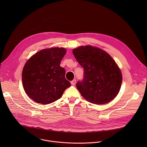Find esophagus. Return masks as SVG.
Instances as JSON below:
<instances>
[{
    "instance_id": "esophagus-1",
    "label": "esophagus",
    "mask_w": 147,
    "mask_h": 147,
    "mask_svg": "<svg viewBox=\"0 0 147 147\" xmlns=\"http://www.w3.org/2000/svg\"><path fill=\"white\" fill-rule=\"evenodd\" d=\"M76 80L75 79H74V80H73L72 81H71V82L72 85H75V84H76Z\"/></svg>"
}]
</instances>
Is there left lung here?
I'll list each match as a JSON object with an SVG mask.
<instances>
[{
  "label": "left lung",
  "instance_id": "obj_1",
  "mask_svg": "<svg viewBox=\"0 0 147 147\" xmlns=\"http://www.w3.org/2000/svg\"><path fill=\"white\" fill-rule=\"evenodd\" d=\"M73 54L84 68V79L76 87L88 102L104 104L118 94L122 82L121 71L106 51L92 46H80Z\"/></svg>",
  "mask_w": 147,
  "mask_h": 147
}]
</instances>
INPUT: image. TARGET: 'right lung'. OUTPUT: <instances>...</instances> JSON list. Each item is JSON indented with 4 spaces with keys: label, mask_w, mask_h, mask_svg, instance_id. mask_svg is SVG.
Listing matches in <instances>:
<instances>
[{
    "label": "right lung",
    "mask_w": 147,
    "mask_h": 147,
    "mask_svg": "<svg viewBox=\"0 0 147 147\" xmlns=\"http://www.w3.org/2000/svg\"><path fill=\"white\" fill-rule=\"evenodd\" d=\"M66 53L63 47L43 49L31 57L22 72V83L26 94L36 102L49 104L63 95L71 86L60 64Z\"/></svg>",
    "instance_id": "obj_1"
}]
</instances>
